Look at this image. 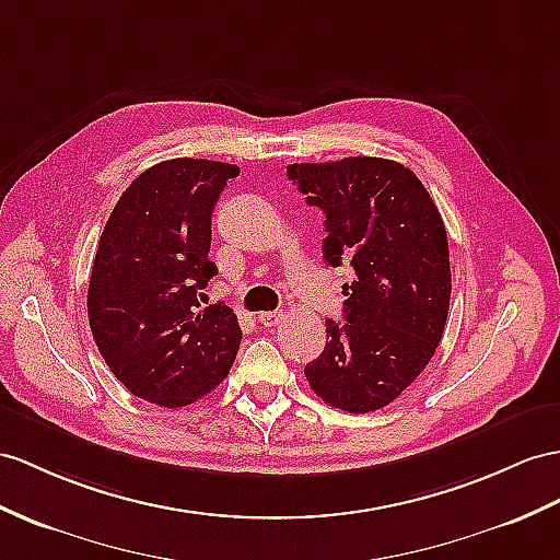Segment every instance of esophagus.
<instances>
[{"label": "esophagus", "mask_w": 560, "mask_h": 560, "mask_svg": "<svg viewBox=\"0 0 560 560\" xmlns=\"http://www.w3.org/2000/svg\"><path fill=\"white\" fill-rule=\"evenodd\" d=\"M280 320H282V311H266L258 316V323H261L264 327H276V325H280Z\"/></svg>", "instance_id": "34e87169"}]
</instances>
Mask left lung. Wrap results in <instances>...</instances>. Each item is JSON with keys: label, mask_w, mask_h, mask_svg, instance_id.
<instances>
[{"label": "left lung", "mask_w": 560, "mask_h": 560, "mask_svg": "<svg viewBox=\"0 0 560 560\" xmlns=\"http://www.w3.org/2000/svg\"><path fill=\"white\" fill-rule=\"evenodd\" d=\"M290 180L325 213L327 266H349L345 320L304 368L335 408L371 413L422 373L444 335L452 268L442 215L413 171L389 159L292 163Z\"/></svg>", "instance_id": "8db88e82"}]
</instances>
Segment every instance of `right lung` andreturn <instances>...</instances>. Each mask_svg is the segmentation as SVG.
I'll return each mask as SVG.
<instances>
[{
    "label": "right lung",
    "mask_w": 560,
    "mask_h": 560,
    "mask_svg": "<svg viewBox=\"0 0 560 560\" xmlns=\"http://www.w3.org/2000/svg\"><path fill=\"white\" fill-rule=\"evenodd\" d=\"M233 163L171 159L120 195L94 254L88 316L106 365L135 397L195 404L223 383L242 342L230 306L199 308L215 276L211 213Z\"/></svg>",
    "instance_id": "add662e5"
}]
</instances>
